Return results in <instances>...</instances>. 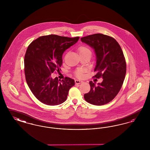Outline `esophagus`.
Masks as SVG:
<instances>
[{
    "label": "esophagus",
    "instance_id": "obj_1",
    "mask_svg": "<svg viewBox=\"0 0 150 150\" xmlns=\"http://www.w3.org/2000/svg\"><path fill=\"white\" fill-rule=\"evenodd\" d=\"M75 82L76 84H80V83H81L83 81H81V80H75Z\"/></svg>",
    "mask_w": 150,
    "mask_h": 150
}]
</instances>
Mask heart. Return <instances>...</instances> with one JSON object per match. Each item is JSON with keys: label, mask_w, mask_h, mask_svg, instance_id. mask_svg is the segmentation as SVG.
Segmentation results:
<instances>
[{"label": "heart", "mask_w": 150, "mask_h": 150, "mask_svg": "<svg viewBox=\"0 0 150 150\" xmlns=\"http://www.w3.org/2000/svg\"><path fill=\"white\" fill-rule=\"evenodd\" d=\"M78 50L80 54H84V53H91V50H90V49L86 47H85V46L80 47L79 48ZM86 71V69L79 68L75 71V74L79 78H81L84 77V73Z\"/></svg>", "instance_id": "b5f03b06"}]
</instances>
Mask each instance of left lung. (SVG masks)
I'll return each instance as SVG.
<instances>
[{"instance_id": "1", "label": "left lung", "mask_w": 150, "mask_h": 150, "mask_svg": "<svg viewBox=\"0 0 150 150\" xmlns=\"http://www.w3.org/2000/svg\"><path fill=\"white\" fill-rule=\"evenodd\" d=\"M82 42L94 50L97 63L93 76L103 81L98 86L89 81L91 90L84 96L91 104L100 106L111 102L119 92L127 71V64L119 44L114 38L102 34H94L81 38Z\"/></svg>"}]
</instances>
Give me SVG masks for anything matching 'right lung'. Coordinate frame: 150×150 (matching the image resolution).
<instances>
[{
	"label": "right lung",
	"mask_w": 150,
	"mask_h": 150,
	"mask_svg": "<svg viewBox=\"0 0 150 150\" xmlns=\"http://www.w3.org/2000/svg\"><path fill=\"white\" fill-rule=\"evenodd\" d=\"M79 37L49 35L37 38L30 44L24 59L26 83L36 98L44 104L56 106L64 102L69 91L75 85L72 79L58 80L51 74L59 72L62 54L78 41Z\"/></svg>",
	"instance_id": "right-lung-1"
}]
</instances>
